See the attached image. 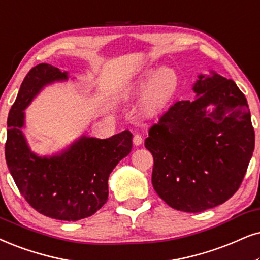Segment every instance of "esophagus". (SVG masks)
<instances>
[{
    "instance_id": "obj_1",
    "label": "esophagus",
    "mask_w": 260,
    "mask_h": 260,
    "mask_svg": "<svg viewBox=\"0 0 260 260\" xmlns=\"http://www.w3.org/2000/svg\"><path fill=\"white\" fill-rule=\"evenodd\" d=\"M133 144L137 146L141 145V144H143V137H141L140 134H136V136L133 137Z\"/></svg>"
}]
</instances>
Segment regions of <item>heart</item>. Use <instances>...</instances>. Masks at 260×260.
Here are the masks:
<instances>
[{
  "instance_id": "obj_1",
  "label": "heart",
  "mask_w": 260,
  "mask_h": 260,
  "mask_svg": "<svg viewBox=\"0 0 260 260\" xmlns=\"http://www.w3.org/2000/svg\"><path fill=\"white\" fill-rule=\"evenodd\" d=\"M179 74L173 67H150L129 83L124 91V96L128 100L144 96V109L157 111L173 100L179 88Z\"/></svg>"
}]
</instances>
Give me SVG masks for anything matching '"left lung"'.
<instances>
[{
  "instance_id": "obj_1",
  "label": "left lung",
  "mask_w": 260,
  "mask_h": 260,
  "mask_svg": "<svg viewBox=\"0 0 260 260\" xmlns=\"http://www.w3.org/2000/svg\"><path fill=\"white\" fill-rule=\"evenodd\" d=\"M210 73L198 75L196 100L174 103L145 139L154 190L183 212H202L234 196L254 150L245 94L231 79Z\"/></svg>"
}]
</instances>
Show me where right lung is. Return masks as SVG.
I'll use <instances>...</instances> for the list:
<instances>
[{"instance_id":"1","label":"right lung","mask_w":260,"mask_h":260,"mask_svg":"<svg viewBox=\"0 0 260 260\" xmlns=\"http://www.w3.org/2000/svg\"><path fill=\"white\" fill-rule=\"evenodd\" d=\"M68 72L48 63L32 68L22 81L7 121L6 162L22 197L42 215L61 221H79L97 212L108 200V180L132 150V133L98 139L81 136L51 156H38L22 128L25 109L48 85L67 81Z\"/></svg>"}]
</instances>
